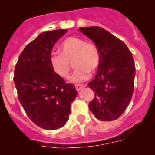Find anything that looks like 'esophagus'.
Returning <instances> with one entry per match:
<instances>
[{"instance_id":"obj_1","label":"esophagus","mask_w":155,"mask_h":155,"mask_svg":"<svg viewBox=\"0 0 155 155\" xmlns=\"http://www.w3.org/2000/svg\"><path fill=\"white\" fill-rule=\"evenodd\" d=\"M84 85L75 84V88H76V90H77V91H80V90H81L82 88H84Z\"/></svg>"}]
</instances>
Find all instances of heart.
<instances>
[{"mask_svg":"<svg viewBox=\"0 0 155 155\" xmlns=\"http://www.w3.org/2000/svg\"><path fill=\"white\" fill-rule=\"evenodd\" d=\"M60 53H52L50 63L54 71L62 78H67L71 69L70 62L74 58L76 68L70 77L71 82L79 84L87 80L89 72H93L99 68L101 54L97 47L92 43L86 42L78 37H69L59 45Z\"/></svg>","mask_w":155,"mask_h":155,"instance_id":"obj_1","label":"heart"}]
</instances>
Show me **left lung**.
Here are the masks:
<instances>
[{"label":"left lung","mask_w":155,"mask_h":155,"mask_svg":"<svg viewBox=\"0 0 155 155\" xmlns=\"http://www.w3.org/2000/svg\"><path fill=\"white\" fill-rule=\"evenodd\" d=\"M80 31L94 42L101 54L98 71L88 83L95 93L89 109L99 120H114L132 99L135 77L132 53L121 40L103 28L80 27Z\"/></svg>","instance_id":"1"}]
</instances>
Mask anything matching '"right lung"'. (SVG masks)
<instances>
[{"instance_id": "right-lung-1", "label": "right lung", "mask_w": 155, "mask_h": 155, "mask_svg": "<svg viewBox=\"0 0 155 155\" xmlns=\"http://www.w3.org/2000/svg\"><path fill=\"white\" fill-rule=\"evenodd\" d=\"M66 31L41 33L23 50L14 71L13 81L24 110L35 125L45 130L65 125L71 104L77 97L75 86L66 84L50 63L54 45Z\"/></svg>"}]
</instances>
